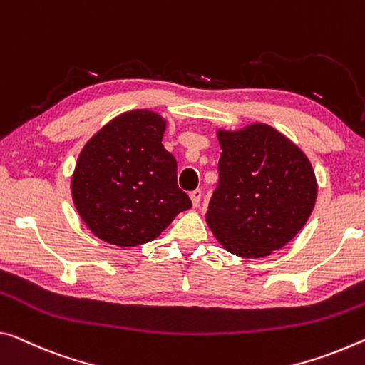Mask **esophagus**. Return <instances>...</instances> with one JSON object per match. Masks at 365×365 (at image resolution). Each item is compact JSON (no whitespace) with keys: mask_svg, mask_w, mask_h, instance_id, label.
<instances>
[{"mask_svg":"<svg viewBox=\"0 0 365 365\" xmlns=\"http://www.w3.org/2000/svg\"><path fill=\"white\" fill-rule=\"evenodd\" d=\"M189 197H190V200H192V205L197 207L200 204V199H202V190L200 189L192 190V192L189 194Z\"/></svg>","mask_w":365,"mask_h":365,"instance_id":"1","label":"esophagus"}]
</instances>
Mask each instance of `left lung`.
Wrapping results in <instances>:
<instances>
[{
	"instance_id": "left-lung-1",
	"label": "left lung",
	"mask_w": 365,
	"mask_h": 365,
	"mask_svg": "<svg viewBox=\"0 0 365 365\" xmlns=\"http://www.w3.org/2000/svg\"><path fill=\"white\" fill-rule=\"evenodd\" d=\"M222 155L205 222L223 248L264 257L292 240L312 215L318 184L310 160L276 128L256 122L218 128Z\"/></svg>"
}]
</instances>
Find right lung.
<instances>
[{
  "instance_id": "1",
  "label": "right lung",
  "mask_w": 365,
  "mask_h": 365,
  "mask_svg": "<svg viewBox=\"0 0 365 365\" xmlns=\"http://www.w3.org/2000/svg\"><path fill=\"white\" fill-rule=\"evenodd\" d=\"M166 120L128 110L88 140L71 176V197L86 227L106 243L130 248L158 238L192 207L178 187V163L161 140Z\"/></svg>"
}]
</instances>
